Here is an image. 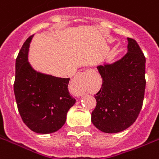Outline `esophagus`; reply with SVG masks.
Masks as SVG:
<instances>
[{"instance_id":"1","label":"esophagus","mask_w":159,"mask_h":159,"mask_svg":"<svg viewBox=\"0 0 159 159\" xmlns=\"http://www.w3.org/2000/svg\"><path fill=\"white\" fill-rule=\"evenodd\" d=\"M92 71H87V72H82L77 73L73 81V84L74 87L77 90V95H82L83 93L84 85L86 83L90 77L92 76Z\"/></svg>"}]
</instances>
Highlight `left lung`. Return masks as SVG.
Wrapping results in <instances>:
<instances>
[{
    "label": "left lung",
    "mask_w": 159,
    "mask_h": 159,
    "mask_svg": "<svg viewBox=\"0 0 159 159\" xmlns=\"http://www.w3.org/2000/svg\"><path fill=\"white\" fill-rule=\"evenodd\" d=\"M128 40V51L112 64L98 66L102 86L95 95L91 122L105 133H117L135 122L145 91V57L136 41Z\"/></svg>",
    "instance_id": "obj_1"
}]
</instances>
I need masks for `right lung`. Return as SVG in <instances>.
Returning <instances> with one entry per match:
<instances>
[{
  "label": "right lung",
  "instance_id": "obj_1",
  "mask_svg": "<svg viewBox=\"0 0 159 159\" xmlns=\"http://www.w3.org/2000/svg\"><path fill=\"white\" fill-rule=\"evenodd\" d=\"M26 40L15 62V100L22 120L34 132L57 131L66 122L68 109L76 100L69 94L70 78H60L35 71L28 62L29 44Z\"/></svg>",
  "mask_w": 159,
  "mask_h": 159
}]
</instances>
